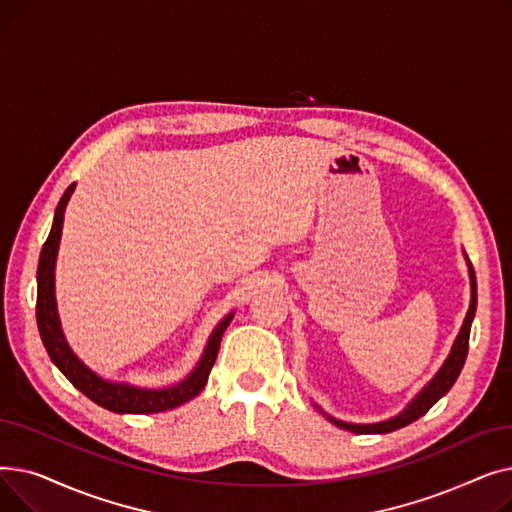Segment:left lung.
I'll return each mask as SVG.
<instances>
[{
  "label": "left lung",
  "instance_id": "left-lung-1",
  "mask_svg": "<svg viewBox=\"0 0 512 512\" xmlns=\"http://www.w3.org/2000/svg\"><path fill=\"white\" fill-rule=\"evenodd\" d=\"M467 265H469V280H471L469 311L465 315V321H463L459 336H456V340L452 344V351L446 357L440 371L434 375L432 380L427 382V386H423V390L409 402L405 411H400L396 417L380 421V423H346V421H340V419H334V417L326 415L324 411L317 407L334 425H338L342 429H348V432H355V434H390V432H394V429L405 427V425L417 421L419 417H423L454 386L456 378H459V373L465 365L467 353H469V332H471V324H473L475 309H477V280H475V272H473V265L469 263V259H467Z\"/></svg>",
  "mask_w": 512,
  "mask_h": 512
}]
</instances>
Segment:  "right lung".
I'll list each match as a JSON object with an SVG mask.
<instances>
[{
  "instance_id": "1",
  "label": "right lung",
  "mask_w": 512,
  "mask_h": 512,
  "mask_svg": "<svg viewBox=\"0 0 512 512\" xmlns=\"http://www.w3.org/2000/svg\"><path fill=\"white\" fill-rule=\"evenodd\" d=\"M74 186L70 184L66 188V193L62 195L56 215H53V224L51 232L45 240V245L41 249L39 257V267H37V326L41 340L47 348V353L51 361L56 363V367L66 375V378L72 382L74 388H78L85 396H89L93 402H97L99 407L114 411V413H134V415H149V413H161V411H170L176 409L184 402L195 398L207 384L209 371L215 363V357H218L220 351V342L230 326V321L234 313L226 315L215 330L211 332L205 351L201 355V361L197 367L188 373V378H184L180 384L170 386V388H139V386H130V384H118V382H107L101 375L91 371L83 361H80L74 353L70 344L64 338L62 326H60V317H58V305H56V257H58V247H60V238H62V226H64V211L70 201V195L74 193Z\"/></svg>"
}]
</instances>
